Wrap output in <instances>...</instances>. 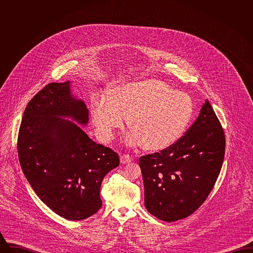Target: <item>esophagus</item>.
Wrapping results in <instances>:
<instances>
[{"label": "esophagus", "instance_id": "obj_1", "mask_svg": "<svg viewBox=\"0 0 253 253\" xmlns=\"http://www.w3.org/2000/svg\"><path fill=\"white\" fill-rule=\"evenodd\" d=\"M132 160V157L130 155H127V154H124V155H121V164H126V163H129Z\"/></svg>", "mask_w": 253, "mask_h": 253}]
</instances>
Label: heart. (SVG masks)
<instances>
[{
  "instance_id": "obj_1",
  "label": "heart",
  "mask_w": 253,
  "mask_h": 253,
  "mask_svg": "<svg viewBox=\"0 0 253 253\" xmlns=\"http://www.w3.org/2000/svg\"><path fill=\"white\" fill-rule=\"evenodd\" d=\"M91 114L102 139L111 138L127 116L132 129L127 143L160 152L176 143L187 131L193 118V102L188 94L151 79L122 85L113 97H97Z\"/></svg>"
}]
</instances>
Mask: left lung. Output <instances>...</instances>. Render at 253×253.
Segmentation results:
<instances>
[{
	"instance_id": "obj_1",
	"label": "left lung",
	"mask_w": 253,
	"mask_h": 253,
	"mask_svg": "<svg viewBox=\"0 0 253 253\" xmlns=\"http://www.w3.org/2000/svg\"><path fill=\"white\" fill-rule=\"evenodd\" d=\"M226 138L207 99L199 116L168 149L140 157L145 207L158 219L190 216L211 192L222 168Z\"/></svg>"
}]
</instances>
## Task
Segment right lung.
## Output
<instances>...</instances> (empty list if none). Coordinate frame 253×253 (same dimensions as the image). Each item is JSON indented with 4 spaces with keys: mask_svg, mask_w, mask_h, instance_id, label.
<instances>
[{
    "mask_svg": "<svg viewBox=\"0 0 253 253\" xmlns=\"http://www.w3.org/2000/svg\"><path fill=\"white\" fill-rule=\"evenodd\" d=\"M62 118L84 126L89 120L84 100L71 94L70 82L49 84L28 102L19 130L18 156L40 199L60 216L79 221L101 208V182L120 165V157Z\"/></svg>",
    "mask_w": 253,
    "mask_h": 253,
    "instance_id": "1",
    "label": "right lung"
}]
</instances>
